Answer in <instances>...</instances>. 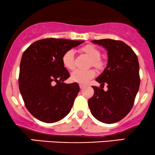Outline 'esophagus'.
I'll return each instance as SVG.
<instances>
[{
    "label": "esophagus",
    "mask_w": 155,
    "mask_h": 155,
    "mask_svg": "<svg viewBox=\"0 0 155 155\" xmlns=\"http://www.w3.org/2000/svg\"><path fill=\"white\" fill-rule=\"evenodd\" d=\"M84 87H85V85L82 84H79V87H80V89H83Z\"/></svg>",
    "instance_id": "34e87169"
}]
</instances>
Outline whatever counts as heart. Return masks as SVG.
Wrapping results in <instances>:
<instances>
[{"mask_svg": "<svg viewBox=\"0 0 155 155\" xmlns=\"http://www.w3.org/2000/svg\"><path fill=\"white\" fill-rule=\"evenodd\" d=\"M80 51L86 54L89 58L91 59V64L94 67L101 68L102 66V63L100 60L101 51L97 48L92 45H86L80 49ZM74 56H75V52L74 50L71 49V50L65 51L63 55V58H62V62H63L64 67L70 71L75 69L76 64ZM95 75V73L93 70H76L71 74V79L74 82L86 84L88 82L89 80L92 79Z\"/></svg>", "mask_w": 155, "mask_h": 155, "instance_id": "1", "label": "heart"}]
</instances>
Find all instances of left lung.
<instances>
[{
	"label": "left lung",
	"instance_id": "1",
	"mask_svg": "<svg viewBox=\"0 0 155 155\" xmlns=\"http://www.w3.org/2000/svg\"><path fill=\"white\" fill-rule=\"evenodd\" d=\"M107 51L106 67L95 80L108 90L93 86L94 95L88 101L90 111L96 120L112 124L130 111L140 86L139 63L133 49L121 41L106 38L92 41Z\"/></svg>",
	"mask_w": 155,
	"mask_h": 155
}]
</instances>
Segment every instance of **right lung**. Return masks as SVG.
Returning <instances> with one entry per match:
<instances>
[{
  "instance_id": "add662e5",
  "label": "right lung",
  "mask_w": 155,
  "mask_h": 155,
  "mask_svg": "<svg viewBox=\"0 0 155 155\" xmlns=\"http://www.w3.org/2000/svg\"><path fill=\"white\" fill-rule=\"evenodd\" d=\"M84 41L45 38L35 41L23 53L19 88L27 109L47 123L61 120L71 110L79 92L76 82L65 84L70 74L62 58Z\"/></svg>"
}]
</instances>
